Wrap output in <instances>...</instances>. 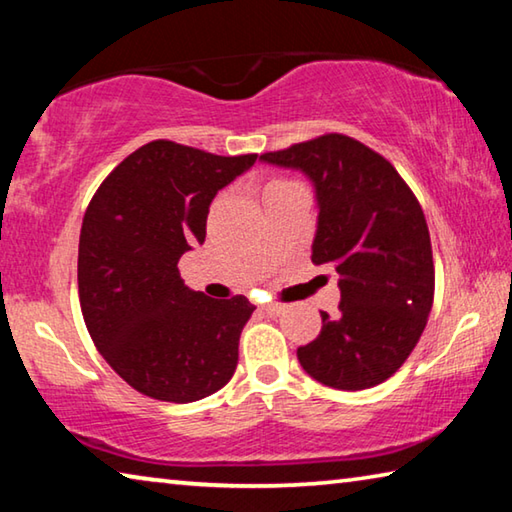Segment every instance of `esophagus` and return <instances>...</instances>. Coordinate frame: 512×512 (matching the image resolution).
Listing matches in <instances>:
<instances>
[{
    "instance_id": "obj_1",
    "label": "esophagus",
    "mask_w": 512,
    "mask_h": 512,
    "mask_svg": "<svg viewBox=\"0 0 512 512\" xmlns=\"http://www.w3.org/2000/svg\"><path fill=\"white\" fill-rule=\"evenodd\" d=\"M284 309H287V307H284V305H277V302H268V305H264V307H262V311H264L266 316H280Z\"/></svg>"
}]
</instances>
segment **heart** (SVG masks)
Wrapping results in <instances>:
<instances>
[{
	"instance_id": "heart-1",
	"label": "heart",
	"mask_w": 512,
	"mask_h": 512,
	"mask_svg": "<svg viewBox=\"0 0 512 512\" xmlns=\"http://www.w3.org/2000/svg\"><path fill=\"white\" fill-rule=\"evenodd\" d=\"M284 185H289V180H271V183H268L266 189H264V196H266L268 192H273V189H280V187H284Z\"/></svg>"
}]
</instances>
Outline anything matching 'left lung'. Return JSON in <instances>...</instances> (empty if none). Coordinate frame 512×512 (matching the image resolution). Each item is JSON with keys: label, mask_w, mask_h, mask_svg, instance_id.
Listing matches in <instances>:
<instances>
[{"label": "left lung", "mask_w": 512, "mask_h": 512, "mask_svg": "<svg viewBox=\"0 0 512 512\" xmlns=\"http://www.w3.org/2000/svg\"><path fill=\"white\" fill-rule=\"evenodd\" d=\"M259 160L311 180V262L339 273V314L320 311L323 329L298 348L300 366L339 391L381 384L409 359L433 305L431 239L418 198L391 162L348 135H320Z\"/></svg>", "instance_id": "1"}]
</instances>
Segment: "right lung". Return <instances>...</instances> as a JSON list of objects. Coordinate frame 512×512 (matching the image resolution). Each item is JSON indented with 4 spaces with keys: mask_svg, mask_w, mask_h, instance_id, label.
<instances>
[{
    "mask_svg": "<svg viewBox=\"0 0 512 512\" xmlns=\"http://www.w3.org/2000/svg\"><path fill=\"white\" fill-rule=\"evenodd\" d=\"M255 160L155 140L115 167L85 210L83 320L110 368L153 400H203L235 375L255 307L244 296L212 300L187 289L178 259L205 241L219 189Z\"/></svg>",
    "mask_w": 512,
    "mask_h": 512,
    "instance_id": "obj_1",
    "label": "right lung"
}]
</instances>
